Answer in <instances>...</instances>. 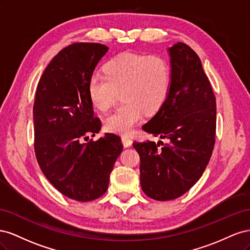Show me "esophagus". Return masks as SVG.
Listing matches in <instances>:
<instances>
[{
    "mask_svg": "<svg viewBox=\"0 0 250 250\" xmlns=\"http://www.w3.org/2000/svg\"><path fill=\"white\" fill-rule=\"evenodd\" d=\"M122 143H123L124 147H130L132 145V140L130 137H128V135H123Z\"/></svg>",
    "mask_w": 250,
    "mask_h": 250,
    "instance_id": "obj_1",
    "label": "esophagus"
}]
</instances>
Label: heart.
<instances>
[{"label":"heart","instance_id":"heart-1","mask_svg":"<svg viewBox=\"0 0 250 250\" xmlns=\"http://www.w3.org/2000/svg\"><path fill=\"white\" fill-rule=\"evenodd\" d=\"M105 77L88 81V95L94 106L106 111L122 90L123 104L105 119V128L128 133L139 123L144 111L153 113L167 99L171 87V66L161 55L122 53L103 66Z\"/></svg>","mask_w":250,"mask_h":250}]
</instances>
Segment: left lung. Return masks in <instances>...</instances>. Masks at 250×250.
Returning a JSON list of instances; mask_svg holds the SVG:
<instances>
[{
  "instance_id": "8db88e82",
  "label": "left lung",
  "mask_w": 250,
  "mask_h": 250,
  "mask_svg": "<svg viewBox=\"0 0 250 250\" xmlns=\"http://www.w3.org/2000/svg\"><path fill=\"white\" fill-rule=\"evenodd\" d=\"M171 87L143 130L168 142H134L141 187L148 197L176 199L197 183L215 145L216 98L198 55L184 42L168 49ZM162 147H160V145Z\"/></svg>"
}]
</instances>
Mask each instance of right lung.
<instances>
[{
  "label": "right lung",
  "instance_id": "right-lung-1",
  "mask_svg": "<svg viewBox=\"0 0 250 250\" xmlns=\"http://www.w3.org/2000/svg\"><path fill=\"white\" fill-rule=\"evenodd\" d=\"M105 44L76 42L51 60L37 84L33 105L34 150L42 172L71 199L92 201L107 191L109 175L123 150L120 137L84 143L98 133L88 81L106 54Z\"/></svg>",
  "mask_w": 250,
  "mask_h": 250
}]
</instances>
